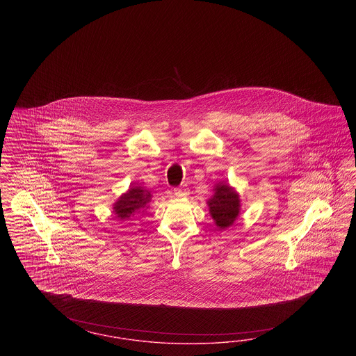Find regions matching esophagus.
Wrapping results in <instances>:
<instances>
[{
  "label": "esophagus",
  "mask_w": 356,
  "mask_h": 356,
  "mask_svg": "<svg viewBox=\"0 0 356 356\" xmlns=\"http://www.w3.org/2000/svg\"><path fill=\"white\" fill-rule=\"evenodd\" d=\"M173 193L176 197H186V195H189V188L186 185H183L180 188H175Z\"/></svg>",
  "instance_id": "esophagus-1"
}]
</instances>
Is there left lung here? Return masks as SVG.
<instances>
[{
    "label": "left lung",
    "instance_id": "1",
    "mask_svg": "<svg viewBox=\"0 0 356 356\" xmlns=\"http://www.w3.org/2000/svg\"><path fill=\"white\" fill-rule=\"evenodd\" d=\"M209 207L216 226L223 229L231 226L238 216L240 200L229 185L219 184L216 185V194L209 200Z\"/></svg>",
    "mask_w": 356,
    "mask_h": 356
}]
</instances>
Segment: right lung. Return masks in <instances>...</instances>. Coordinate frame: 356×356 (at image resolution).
Here are the masks:
<instances>
[{
	"label": "right lung",
	"instance_id": "obj_1",
	"mask_svg": "<svg viewBox=\"0 0 356 356\" xmlns=\"http://www.w3.org/2000/svg\"><path fill=\"white\" fill-rule=\"evenodd\" d=\"M151 194L149 191H145L140 186H133L128 193L122 194L119 201L115 204V214L120 219H125L130 216L140 214V209H143L150 202Z\"/></svg>",
	"mask_w": 356,
	"mask_h": 356
}]
</instances>
